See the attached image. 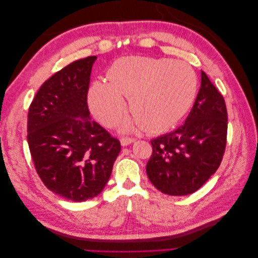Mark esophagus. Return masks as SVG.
Returning a JSON list of instances; mask_svg holds the SVG:
<instances>
[{
  "label": "esophagus",
  "instance_id": "esophagus-1",
  "mask_svg": "<svg viewBox=\"0 0 258 258\" xmlns=\"http://www.w3.org/2000/svg\"><path fill=\"white\" fill-rule=\"evenodd\" d=\"M136 140L134 138H121L120 139V143L122 146H127L130 145L131 143H134Z\"/></svg>",
  "mask_w": 258,
  "mask_h": 258
}]
</instances>
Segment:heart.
Wrapping results in <instances>:
<instances>
[{
  "label": "heart",
  "instance_id": "obj_1",
  "mask_svg": "<svg viewBox=\"0 0 258 258\" xmlns=\"http://www.w3.org/2000/svg\"><path fill=\"white\" fill-rule=\"evenodd\" d=\"M107 82H93L88 90L89 107L107 127L115 126L126 112L128 97L135 118L123 122L129 129L142 124L146 131L171 128L194 103L197 75L183 61L148 57H124L107 70Z\"/></svg>",
  "mask_w": 258,
  "mask_h": 258
}]
</instances>
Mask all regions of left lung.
Segmentation results:
<instances>
[{
  "instance_id": "8db88e82",
  "label": "left lung",
  "mask_w": 258,
  "mask_h": 258,
  "mask_svg": "<svg viewBox=\"0 0 258 258\" xmlns=\"http://www.w3.org/2000/svg\"><path fill=\"white\" fill-rule=\"evenodd\" d=\"M227 120L223 96L201 71L200 89L185 123L151 141L146 173L156 188L170 196L198 190L221 165Z\"/></svg>"
}]
</instances>
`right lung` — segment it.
<instances>
[{
  "mask_svg": "<svg viewBox=\"0 0 258 258\" xmlns=\"http://www.w3.org/2000/svg\"><path fill=\"white\" fill-rule=\"evenodd\" d=\"M90 56L70 63L38 89L28 114V143L38 176L58 196L82 202L103 190L120 143L91 119Z\"/></svg>",
  "mask_w": 258,
  "mask_h": 258,
  "instance_id": "1",
  "label": "right lung"
}]
</instances>
